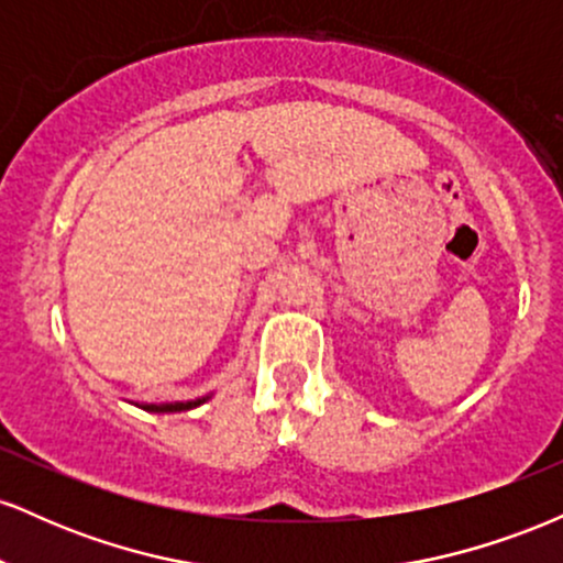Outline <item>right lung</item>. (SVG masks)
Listing matches in <instances>:
<instances>
[{
  "label": "right lung",
  "instance_id": "right-lung-1",
  "mask_svg": "<svg viewBox=\"0 0 563 563\" xmlns=\"http://www.w3.org/2000/svg\"><path fill=\"white\" fill-rule=\"evenodd\" d=\"M206 399H211V394H206V397H196V399H187V402H151V405H140L142 410L147 412H183V410H192V407L203 405Z\"/></svg>",
  "mask_w": 563,
  "mask_h": 563
}]
</instances>
